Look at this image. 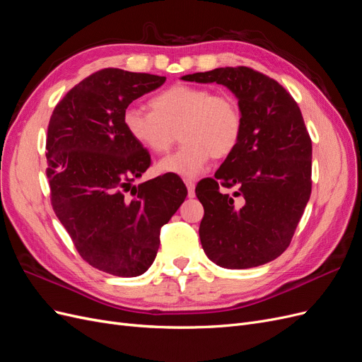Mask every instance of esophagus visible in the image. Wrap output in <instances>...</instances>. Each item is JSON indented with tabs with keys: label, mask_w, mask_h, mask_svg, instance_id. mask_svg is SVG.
<instances>
[{
	"label": "esophagus",
	"mask_w": 362,
	"mask_h": 362,
	"mask_svg": "<svg viewBox=\"0 0 362 362\" xmlns=\"http://www.w3.org/2000/svg\"><path fill=\"white\" fill-rule=\"evenodd\" d=\"M185 185H187L189 190V198H194V180L193 178H184Z\"/></svg>",
	"instance_id": "obj_1"
}]
</instances>
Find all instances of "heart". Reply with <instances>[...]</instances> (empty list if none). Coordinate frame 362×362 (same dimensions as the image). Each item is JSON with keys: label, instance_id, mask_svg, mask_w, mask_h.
Returning a JSON list of instances; mask_svg holds the SVG:
<instances>
[{"label": "heart", "instance_id": "heart-1", "mask_svg": "<svg viewBox=\"0 0 362 362\" xmlns=\"http://www.w3.org/2000/svg\"><path fill=\"white\" fill-rule=\"evenodd\" d=\"M151 110L128 107L124 127L128 136L151 154L161 156L180 137L181 148L160 163V170L193 177L211 157L225 158L243 133V115L234 96L208 87L175 84L149 101Z\"/></svg>", "mask_w": 362, "mask_h": 362}]
</instances>
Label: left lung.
<instances>
[{"label": "left lung", "instance_id": "obj_1", "mask_svg": "<svg viewBox=\"0 0 362 362\" xmlns=\"http://www.w3.org/2000/svg\"><path fill=\"white\" fill-rule=\"evenodd\" d=\"M182 80L226 86L243 115L237 148L214 178L196 185L205 254L225 269L266 264L288 247L311 194L313 145L300 108L278 81L246 66ZM222 187L235 194H223Z\"/></svg>", "mask_w": 362, "mask_h": 362}]
</instances>
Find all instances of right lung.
Here are the masks:
<instances>
[{
    "label": "right lung",
    "instance_id": "right-lung-1",
    "mask_svg": "<svg viewBox=\"0 0 362 362\" xmlns=\"http://www.w3.org/2000/svg\"><path fill=\"white\" fill-rule=\"evenodd\" d=\"M166 76L101 69L64 95L49 119L47 177L54 213L81 258L133 278L157 257L160 229L187 196L175 173L133 185L151 156L128 136V105Z\"/></svg>",
    "mask_w": 362,
    "mask_h": 362
}]
</instances>
